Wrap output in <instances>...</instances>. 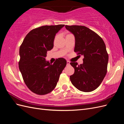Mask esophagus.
<instances>
[{
  "label": "esophagus",
  "instance_id": "obj_1",
  "mask_svg": "<svg viewBox=\"0 0 124 124\" xmlns=\"http://www.w3.org/2000/svg\"><path fill=\"white\" fill-rule=\"evenodd\" d=\"M67 65H70V62H69V61H67Z\"/></svg>",
  "mask_w": 124,
  "mask_h": 124
}]
</instances>
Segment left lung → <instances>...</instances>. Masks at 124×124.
I'll return each instance as SVG.
<instances>
[{
    "mask_svg": "<svg viewBox=\"0 0 124 124\" xmlns=\"http://www.w3.org/2000/svg\"><path fill=\"white\" fill-rule=\"evenodd\" d=\"M75 37L74 51L84 56L83 63L70 62L74 73L70 76L71 83L84 92L94 91L107 74L108 56L103 40L97 33L84 26H65Z\"/></svg>",
    "mask_w": 124,
    "mask_h": 124,
    "instance_id": "8db88e82",
    "label": "left lung"
}]
</instances>
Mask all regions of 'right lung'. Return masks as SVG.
Returning <instances> with one entry per match:
<instances>
[{
	"label": "right lung",
	"instance_id": "1",
	"mask_svg": "<svg viewBox=\"0 0 124 124\" xmlns=\"http://www.w3.org/2000/svg\"><path fill=\"white\" fill-rule=\"evenodd\" d=\"M64 26L46 25L33 29L20 46V70L26 86L37 95H46L53 91L66 66L64 58H58L53 64L45 58L47 52L54 46L56 33Z\"/></svg>",
	"mask_w": 124,
	"mask_h": 124
}]
</instances>
